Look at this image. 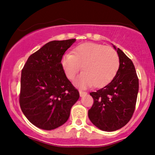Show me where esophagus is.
Masks as SVG:
<instances>
[{"label":"esophagus","instance_id":"1","mask_svg":"<svg viewBox=\"0 0 155 155\" xmlns=\"http://www.w3.org/2000/svg\"><path fill=\"white\" fill-rule=\"evenodd\" d=\"M79 93H80V96H83L86 95V94H87V92L83 91H81V90L79 91Z\"/></svg>","mask_w":155,"mask_h":155}]
</instances>
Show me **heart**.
<instances>
[{"instance_id":"heart-1","label":"heart","mask_w":155,"mask_h":155,"mask_svg":"<svg viewBox=\"0 0 155 155\" xmlns=\"http://www.w3.org/2000/svg\"><path fill=\"white\" fill-rule=\"evenodd\" d=\"M61 64L65 75L74 81L82 67L83 72L77 82L81 88H101L110 83L117 73L120 59L111 47L96 43H83L62 56Z\"/></svg>"}]
</instances>
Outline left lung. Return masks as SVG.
I'll return each mask as SVG.
<instances>
[{
	"instance_id": "8db88e82",
	"label": "left lung",
	"mask_w": 155,
	"mask_h": 155,
	"mask_svg": "<svg viewBox=\"0 0 155 155\" xmlns=\"http://www.w3.org/2000/svg\"><path fill=\"white\" fill-rule=\"evenodd\" d=\"M114 48L120 59L117 74L106 86L90 93L94 104L88 110V117L104 131L118 130L130 121L139 91V78L134 63L120 49Z\"/></svg>"
}]
</instances>
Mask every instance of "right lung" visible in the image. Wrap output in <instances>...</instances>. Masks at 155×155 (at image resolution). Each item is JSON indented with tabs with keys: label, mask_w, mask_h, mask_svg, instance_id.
Here are the masks:
<instances>
[{
	"label": "right lung",
	"mask_w": 155,
	"mask_h": 155,
	"mask_svg": "<svg viewBox=\"0 0 155 155\" xmlns=\"http://www.w3.org/2000/svg\"><path fill=\"white\" fill-rule=\"evenodd\" d=\"M75 39L48 42L27 60L21 75L19 105L32 124L50 130L68 120L80 97L61 64L65 51Z\"/></svg>",
	"instance_id": "obj_1"
}]
</instances>
